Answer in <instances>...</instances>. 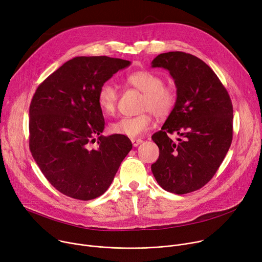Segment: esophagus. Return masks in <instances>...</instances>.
<instances>
[{"mask_svg": "<svg viewBox=\"0 0 262 262\" xmlns=\"http://www.w3.org/2000/svg\"><path fill=\"white\" fill-rule=\"evenodd\" d=\"M131 143L133 145V147H137L138 145H140L143 143V140L140 138H131Z\"/></svg>", "mask_w": 262, "mask_h": 262, "instance_id": "34e87169", "label": "esophagus"}]
</instances>
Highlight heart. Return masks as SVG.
<instances>
[{
	"instance_id": "heart-1",
	"label": "heart",
	"mask_w": 262,
	"mask_h": 262,
	"mask_svg": "<svg viewBox=\"0 0 262 262\" xmlns=\"http://www.w3.org/2000/svg\"><path fill=\"white\" fill-rule=\"evenodd\" d=\"M127 82L135 89L143 92L140 110L144 112L132 117H122L110 125L111 132L131 138L138 137L151 129L152 113L157 117H166L173 111L176 104V94L170 87L164 85L159 74L139 70L128 75ZM118 91L110 83L100 86L97 93V103L105 114H112L117 106Z\"/></svg>"
}]
</instances>
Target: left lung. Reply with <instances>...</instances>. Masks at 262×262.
Wrapping results in <instances>:
<instances>
[{
    "label": "left lung",
    "mask_w": 262,
    "mask_h": 262,
    "mask_svg": "<svg viewBox=\"0 0 262 262\" xmlns=\"http://www.w3.org/2000/svg\"><path fill=\"white\" fill-rule=\"evenodd\" d=\"M151 67L170 72L177 95L162 130L152 135L159 157L151 170L164 190L187 194L210 182L230 149L232 102L215 72L192 54L162 53ZM173 132L183 137L177 144L167 136Z\"/></svg>",
    "instance_id": "1"
}]
</instances>
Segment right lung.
<instances>
[{
    "label": "right lung",
    "mask_w": 262,
    "mask_h": 262,
    "mask_svg": "<svg viewBox=\"0 0 262 262\" xmlns=\"http://www.w3.org/2000/svg\"><path fill=\"white\" fill-rule=\"evenodd\" d=\"M130 65L109 56H76L37 87L29 108V147L61 193L79 200L104 194L132 149L125 135H102L105 119L97 103L100 86Z\"/></svg>",
    "instance_id": "right-lung-1"
}]
</instances>
